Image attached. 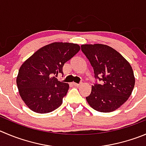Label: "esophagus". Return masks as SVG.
Returning <instances> with one entry per match:
<instances>
[{"mask_svg":"<svg viewBox=\"0 0 146 146\" xmlns=\"http://www.w3.org/2000/svg\"><path fill=\"white\" fill-rule=\"evenodd\" d=\"M73 85L75 86H79L80 84H76V83H73Z\"/></svg>","mask_w":146,"mask_h":146,"instance_id":"obj_1","label":"esophagus"}]
</instances>
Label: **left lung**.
Segmentation results:
<instances>
[{
    "label": "left lung",
    "mask_w": 146,
    "mask_h": 146,
    "mask_svg": "<svg viewBox=\"0 0 146 146\" xmlns=\"http://www.w3.org/2000/svg\"><path fill=\"white\" fill-rule=\"evenodd\" d=\"M81 50L101 81L92 87L86 99L94 110L111 112L117 110L131 95L135 86L133 68L120 53L106 44H82Z\"/></svg>",
    "instance_id": "8db88e82"
}]
</instances>
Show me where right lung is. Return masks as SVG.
Masks as SVG:
<instances>
[{"label": "right lung", "instance_id": "add662e5", "mask_svg": "<svg viewBox=\"0 0 146 146\" xmlns=\"http://www.w3.org/2000/svg\"><path fill=\"white\" fill-rule=\"evenodd\" d=\"M69 42H53L41 47L20 67L16 84L26 105L36 113L54 111L62 103L69 85L55 76L62 73L64 64L80 50Z\"/></svg>", "mask_w": 146, "mask_h": 146}]
</instances>
